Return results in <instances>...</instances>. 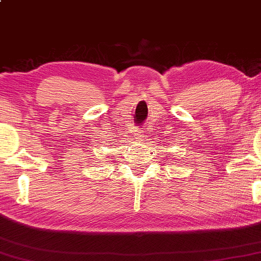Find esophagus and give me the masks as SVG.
<instances>
[{
    "mask_svg": "<svg viewBox=\"0 0 261 261\" xmlns=\"http://www.w3.org/2000/svg\"><path fill=\"white\" fill-rule=\"evenodd\" d=\"M135 137H136V139L141 140V139L144 138V131L140 130V129L135 130Z\"/></svg>",
    "mask_w": 261,
    "mask_h": 261,
    "instance_id": "1",
    "label": "esophagus"
}]
</instances>
